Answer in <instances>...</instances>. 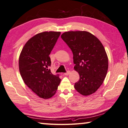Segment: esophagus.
<instances>
[{
  "mask_svg": "<svg viewBox=\"0 0 128 128\" xmlns=\"http://www.w3.org/2000/svg\"><path fill=\"white\" fill-rule=\"evenodd\" d=\"M70 74V71H68L66 72H65V73L64 74V75H66V76H68V75L69 74Z\"/></svg>",
  "mask_w": 128,
  "mask_h": 128,
  "instance_id": "obj_1",
  "label": "esophagus"
}]
</instances>
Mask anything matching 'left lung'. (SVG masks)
Returning a JSON list of instances; mask_svg holds the SVG:
<instances>
[{
	"instance_id": "obj_1",
	"label": "left lung",
	"mask_w": 128,
	"mask_h": 128,
	"mask_svg": "<svg viewBox=\"0 0 128 128\" xmlns=\"http://www.w3.org/2000/svg\"><path fill=\"white\" fill-rule=\"evenodd\" d=\"M61 38L72 52L74 69L80 75L74 88L82 96L92 94L104 82L108 70V57L104 46L86 31H68Z\"/></svg>"
}]
</instances>
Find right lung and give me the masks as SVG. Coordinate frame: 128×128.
Returning <instances> with one entry per match:
<instances>
[{
  "label": "right lung",
  "mask_w": 128,
  "mask_h": 128,
  "mask_svg": "<svg viewBox=\"0 0 128 128\" xmlns=\"http://www.w3.org/2000/svg\"><path fill=\"white\" fill-rule=\"evenodd\" d=\"M60 32L45 31L30 38L19 57V70L25 84L39 97L48 99L55 94L60 82L52 74L49 54Z\"/></svg>",
  "instance_id": "right-lung-1"
}]
</instances>
